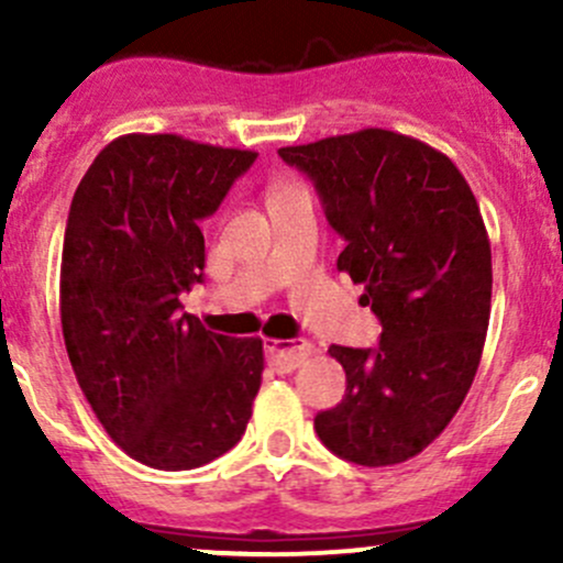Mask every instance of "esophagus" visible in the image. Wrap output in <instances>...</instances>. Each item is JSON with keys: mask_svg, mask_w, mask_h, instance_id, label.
<instances>
[{"mask_svg": "<svg viewBox=\"0 0 563 563\" xmlns=\"http://www.w3.org/2000/svg\"><path fill=\"white\" fill-rule=\"evenodd\" d=\"M266 360L277 367L280 373H291L294 367L302 365L310 356V343H299V340H264Z\"/></svg>", "mask_w": 563, "mask_h": 563, "instance_id": "esophagus-1", "label": "esophagus"}]
</instances>
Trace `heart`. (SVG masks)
<instances>
[{
	"mask_svg": "<svg viewBox=\"0 0 563 563\" xmlns=\"http://www.w3.org/2000/svg\"><path fill=\"white\" fill-rule=\"evenodd\" d=\"M288 190H297V185H288V181H275V185L269 187V196H266V198L283 196V192H288Z\"/></svg>",
	"mask_w": 563,
	"mask_h": 563,
	"instance_id": "b5f03b06",
	"label": "heart"
}]
</instances>
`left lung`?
<instances>
[{
    "label": "left lung",
    "instance_id": "obj_1",
    "mask_svg": "<svg viewBox=\"0 0 563 563\" xmlns=\"http://www.w3.org/2000/svg\"><path fill=\"white\" fill-rule=\"evenodd\" d=\"M277 155L313 179L345 240L338 269L382 321L378 349H329L345 397L316 417L318 439L356 465L406 463L452 422L485 349L493 264L479 203L444 152L395 130Z\"/></svg>",
    "mask_w": 563,
    "mask_h": 563
}]
</instances>
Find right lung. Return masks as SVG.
I'll list each match as a JSON object with an SVG mask.
<instances>
[{
    "instance_id": "obj_1",
    "label": "right lung",
    "mask_w": 563,
    "mask_h": 563,
    "mask_svg": "<svg viewBox=\"0 0 563 563\" xmlns=\"http://www.w3.org/2000/svg\"><path fill=\"white\" fill-rule=\"evenodd\" d=\"M258 152L174 133L113 139L84 174L59 272L67 356L113 444L187 471L245 433L264 373L261 338L209 332L179 313L203 283L201 220Z\"/></svg>"
}]
</instances>
